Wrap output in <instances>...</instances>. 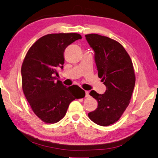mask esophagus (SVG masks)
<instances>
[{
	"label": "esophagus",
	"instance_id": "34e87169",
	"mask_svg": "<svg viewBox=\"0 0 158 158\" xmlns=\"http://www.w3.org/2000/svg\"><path fill=\"white\" fill-rule=\"evenodd\" d=\"M85 97H86V98H89V91H85Z\"/></svg>",
	"mask_w": 158,
	"mask_h": 158
}]
</instances>
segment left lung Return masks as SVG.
I'll list each match as a JSON object with an SVG mask.
<instances>
[{"label":"left lung","mask_w":158,"mask_h":158,"mask_svg":"<svg viewBox=\"0 0 158 158\" xmlns=\"http://www.w3.org/2000/svg\"><path fill=\"white\" fill-rule=\"evenodd\" d=\"M85 38L95 52L98 77L106 87L103 94L91 91L98 106L88 116L98 125L109 126L119 120L130 103L135 84L133 62L115 40L96 34L85 35Z\"/></svg>","instance_id":"obj_1"}]
</instances>
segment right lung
Returning <instances> with one entry per match:
<instances>
[{"label":"right lung","instance_id":"add662e5","mask_svg":"<svg viewBox=\"0 0 158 158\" xmlns=\"http://www.w3.org/2000/svg\"><path fill=\"white\" fill-rule=\"evenodd\" d=\"M81 35L75 33L51 34L38 40L25 56L21 67L22 88L33 112L46 123H55L65 116L71 102L85 97L79 87H67L55 81L57 69L63 68L64 52Z\"/></svg>","mask_w":158,"mask_h":158}]
</instances>
